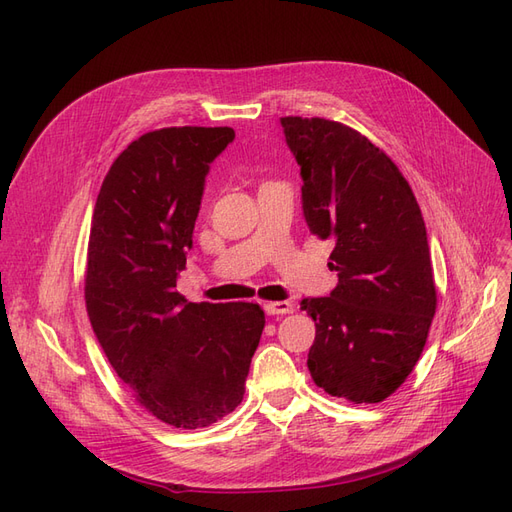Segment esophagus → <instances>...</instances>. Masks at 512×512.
I'll return each mask as SVG.
<instances>
[{"label": "esophagus", "instance_id": "obj_1", "mask_svg": "<svg viewBox=\"0 0 512 512\" xmlns=\"http://www.w3.org/2000/svg\"><path fill=\"white\" fill-rule=\"evenodd\" d=\"M265 307V312L269 316H286V314H292L294 305L290 301H275V303H265L262 305Z\"/></svg>", "mask_w": 512, "mask_h": 512}]
</instances>
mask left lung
<instances>
[{"label":"left lung","instance_id":"left-lung-1","mask_svg":"<svg viewBox=\"0 0 512 512\" xmlns=\"http://www.w3.org/2000/svg\"><path fill=\"white\" fill-rule=\"evenodd\" d=\"M301 166L309 232L335 243L329 297L303 299L316 322L307 367L320 389L356 404L393 395L421 356L436 286L421 209L393 160L329 119H280Z\"/></svg>","mask_w":512,"mask_h":512}]
</instances>
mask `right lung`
<instances>
[{"mask_svg":"<svg viewBox=\"0 0 512 512\" xmlns=\"http://www.w3.org/2000/svg\"><path fill=\"white\" fill-rule=\"evenodd\" d=\"M232 141V128L143 134L106 173L91 220V327L134 397L181 429L241 404L265 329L256 303H190L177 292L211 162Z\"/></svg>","mask_w":512,"mask_h":512,"instance_id":"1","label":"right lung"}]
</instances>
